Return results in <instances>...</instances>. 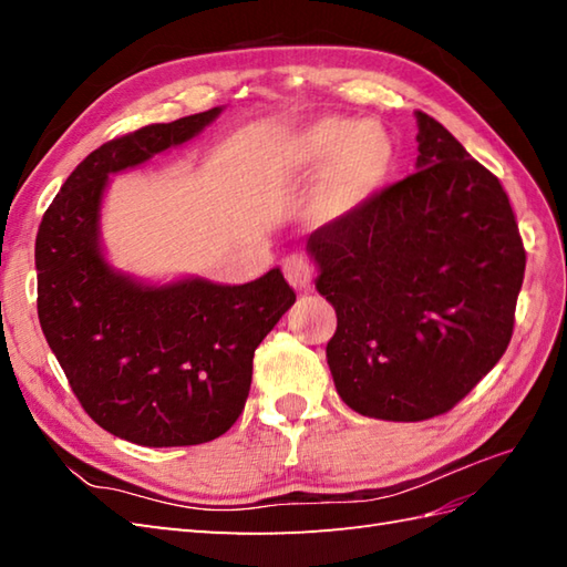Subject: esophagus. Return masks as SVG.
Wrapping results in <instances>:
<instances>
[{
  "label": "esophagus",
  "mask_w": 567,
  "mask_h": 567,
  "mask_svg": "<svg viewBox=\"0 0 567 567\" xmlns=\"http://www.w3.org/2000/svg\"><path fill=\"white\" fill-rule=\"evenodd\" d=\"M282 272L287 277V282H290L295 290H307L311 285V275H315V268H311V262L299 256V252H292V256H287L282 260Z\"/></svg>",
  "instance_id": "esophagus-1"
}]
</instances>
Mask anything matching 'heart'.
<instances>
[{
    "label": "heart",
    "instance_id": "b5f03b06",
    "mask_svg": "<svg viewBox=\"0 0 567 567\" xmlns=\"http://www.w3.org/2000/svg\"><path fill=\"white\" fill-rule=\"evenodd\" d=\"M394 165V143L378 124H355L353 118L323 116L295 131L277 148L272 167L285 183L319 175L315 214L323 221L343 219L365 204L388 183Z\"/></svg>",
    "mask_w": 567,
    "mask_h": 567
}]
</instances>
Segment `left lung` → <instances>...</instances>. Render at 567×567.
<instances>
[{
	"label": "left lung",
	"mask_w": 567,
	"mask_h": 567,
	"mask_svg": "<svg viewBox=\"0 0 567 567\" xmlns=\"http://www.w3.org/2000/svg\"><path fill=\"white\" fill-rule=\"evenodd\" d=\"M416 126V173L307 238L336 392L384 421L445 414L497 365L526 268L499 179L436 118Z\"/></svg>",
	"instance_id": "obj_1"
}]
</instances>
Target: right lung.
Masks as SVG:
<instances>
[{
  "label": "right lung",
  "mask_w": 567,
  "mask_h": 567,
  "mask_svg": "<svg viewBox=\"0 0 567 567\" xmlns=\"http://www.w3.org/2000/svg\"><path fill=\"white\" fill-rule=\"evenodd\" d=\"M219 114L143 126L92 151L35 236L41 329L72 392L104 431L148 449L207 443L236 424L252 353L297 299L280 268L246 285H148L104 256L110 175L183 146Z\"/></svg>",
  "instance_id": "obj_1"
}]
</instances>
